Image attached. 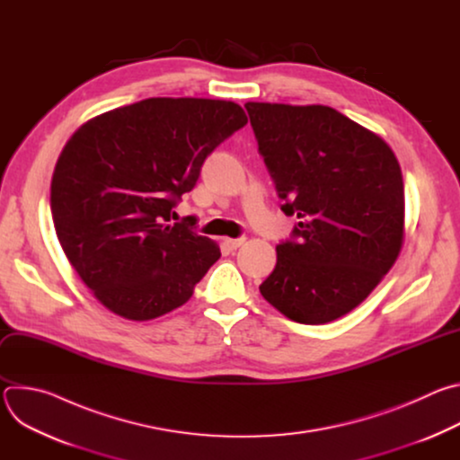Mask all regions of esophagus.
Masks as SVG:
<instances>
[{"label":"esophagus","instance_id":"obj_1","mask_svg":"<svg viewBox=\"0 0 460 460\" xmlns=\"http://www.w3.org/2000/svg\"><path fill=\"white\" fill-rule=\"evenodd\" d=\"M243 242H245L243 236H240V238H226V245H227L229 249H238Z\"/></svg>","mask_w":460,"mask_h":460}]
</instances>
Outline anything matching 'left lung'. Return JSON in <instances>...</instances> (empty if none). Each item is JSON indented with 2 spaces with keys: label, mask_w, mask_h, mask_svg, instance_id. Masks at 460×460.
Here are the masks:
<instances>
[{
  "label": "left lung",
  "mask_w": 460,
  "mask_h": 460,
  "mask_svg": "<svg viewBox=\"0 0 460 460\" xmlns=\"http://www.w3.org/2000/svg\"><path fill=\"white\" fill-rule=\"evenodd\" d=\"M280 209L296 217L260 293L300 323L357 307L404 238L401 165L371 130L325 105L245 103Z\"/></svg>",
  "instance_id": "left-lung-1"
}]
</instances>
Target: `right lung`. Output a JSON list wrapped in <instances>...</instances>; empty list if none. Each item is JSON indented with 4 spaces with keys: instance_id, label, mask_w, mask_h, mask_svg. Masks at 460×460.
Wrapping results in <instances>:
<instances>
[{
    "instance_id": "add662e5",
    "label": "right lung",
    "mask_w": 460,
    "mask_h": 460,
    "mask_svg": "<svg viewBox=\"0 0 460 460\" xmlns=\"http://www.w3.org/2000/svg\"><path fill=\"white\" fill-rule=\"evenodd\" d=\"M247 123L233 102L147 98L82 125L50 183L58 240L94 296L128 320L185 304L220 247L174 208L206 158Z\"/></svg>"
}]
</instances>
